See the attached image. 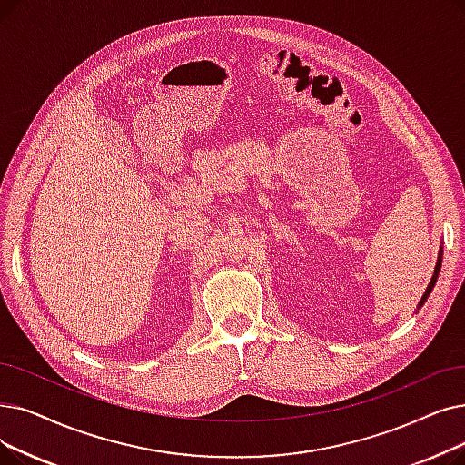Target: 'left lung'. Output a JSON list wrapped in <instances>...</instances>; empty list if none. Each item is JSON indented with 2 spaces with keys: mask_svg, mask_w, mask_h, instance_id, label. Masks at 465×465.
I'll use <instances>...</instances> for the list:
<instances>
[{
  "mask_svg": "<svg viewBox=\"0 0 465 465\" xmlns=\"http://www.w3.org/2000/svg\"><path fill=\"white\" fill-rule=\"evenodd\" d=\"M439 272H440V254H439V260H437V266H435V273H433V277H431V281H430V285H428V289H426V294L421 296V300H420V306H423V302L428 300V296L431 294V291H433V287H435V282H437V275H439Z\"/></svg>",
  "mask_w": 465,
  "mask_h": 465,
  "instance_id": "8db88e82",
  "label": "left lung"
}]
</instances>
